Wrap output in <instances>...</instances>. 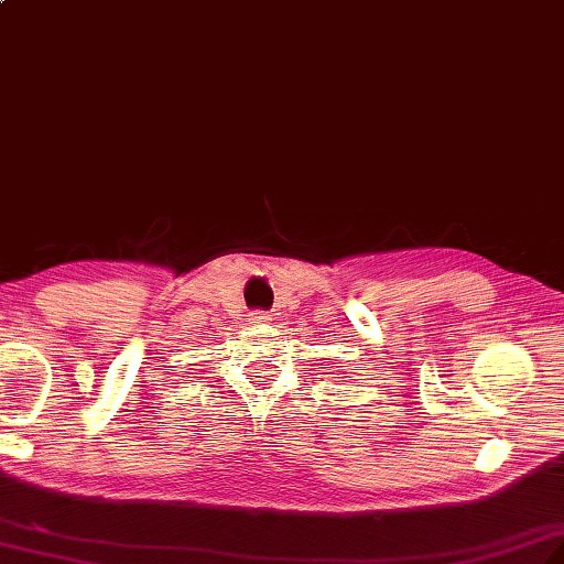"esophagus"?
Returning <instances> with one entry per match:
<instances>
[{
  "instance_id": "1",
  "label": "esophagus",
  "mask_w": 564,
  "mask_h": 564,
  "mask_svg": "<svg viewBox=\"0 0 564 564\" xmlns=\"http://www.w3.org/2000/svg\"><path fill=\"white\" fill-rule=\"evenodd\" d=\"M269 319H271V316L264 314V312H252L250 314V324H254V326H264V324H269Z\"/></svg>"
}]
</instances>
